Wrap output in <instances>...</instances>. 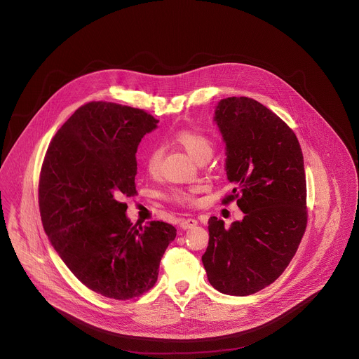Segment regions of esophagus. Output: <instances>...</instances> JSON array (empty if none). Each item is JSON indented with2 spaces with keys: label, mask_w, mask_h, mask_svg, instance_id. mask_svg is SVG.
<instances>
[{
  "label": "esophagus",
  "mask_w": 359,
  "mask_h": 359,
  "mask_svg": "<svg viewBox=\"0 0 359 359\" xmlns=\"http://www.w3.org/2000/svg\"><path fill=\"white\" fill-rule=\"evenodd\" d=\"M198 224V222L196 220V219H191V217H187V219H182L180 220V227L182 229H193V227H196Z\"/></svg>",
  "instance_id": "34e87169"
}]
</instances>
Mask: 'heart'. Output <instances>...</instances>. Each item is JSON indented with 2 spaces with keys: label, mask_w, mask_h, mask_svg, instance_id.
I'll return each instance as SVG.
<instances>
[{
  "label": "heart",
  "mask_w": 359,
  "mask_h": 359,
  "mask_svg": "<svg viewBox=\"0 0 359 359\" xmlns=\"http://www.w3.org/2000/svg\"><path fill=\"white\" fill-rule=\"evenodd\" d=\"M173 142L180 145L193 159L197 162L207 161L214 149L211 137L200 129H180L173 135ZM163 148L161 145H152L145 156V168L149 173H156L162 161ZM201 191V187L191 186L187 189H173L169 198L179 204H194L196 196Z\"/></svg>",
  "instance_id": "obj_1"
}]
</instances>
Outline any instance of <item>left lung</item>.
<instances>
[{"label": "left lung", "mask_w": 359, "mask_h": 359, "mask_svg": "<svg viewBox=\"0 0 359 359\" xmlns=\"http://www.w3.org/2000/svg\"><path fill=\"white\" fill-rule=\"evenodd\" d=\"M214 121L234 186L222 203L237 200L244 217L229 229L210 219L203 264L217 291L243 297L272 285L297 252L306 227L304 156L294 132L252 98L220 100Z\"/></svg>", "instance_id": "1"}]
</instances>
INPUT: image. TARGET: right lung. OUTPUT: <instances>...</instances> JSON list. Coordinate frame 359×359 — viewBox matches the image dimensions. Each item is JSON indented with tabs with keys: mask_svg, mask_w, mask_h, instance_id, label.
<instances>
[{
	"mask_svg": "<svg viewBox=\"0 0 359 359\" xmlns=\"http://www.w3.org/2000/svg\"><path fill=\"white\" fill-rule=\"evenodd\" d=\"M156 123L143 109L88 102L57 132L41 166L39 205L51 245L84 286L108 298L147 292L176 237L165 222L133 224L122 203L137 193V147Z\"/></svg>",
	"mask_w": 359,
	"mask_h": 359,
	"instance_id": "right-lung-1",
	"label": "right lung"
}]
</instances>
